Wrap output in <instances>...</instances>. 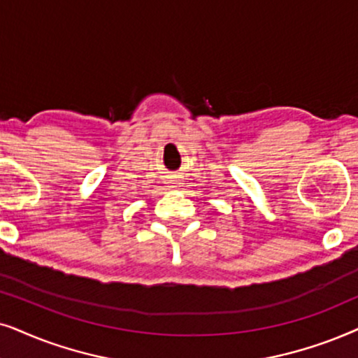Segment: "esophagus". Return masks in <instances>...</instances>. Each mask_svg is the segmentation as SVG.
Wrapping results in <instances>:
<instances>
[{
	"instance_id": "esophagus-1",
	"label": "esophagus",
	"mask_w": 358,
	"mask_h": 358,
	"mask_svg": "<svg viewBox=\"0 0 358 358\" xmlns=\"http://www.w3.org/2000/svg\"><path fill=\"white\" fill-rule=\"evenodd\" d=\"M178 185H180L178 182H175V183H173V188H175V187H178Z\"/></svg>"
}]
</instances>
